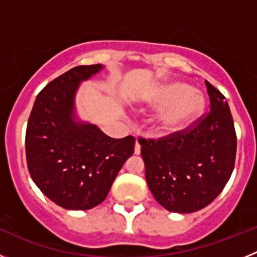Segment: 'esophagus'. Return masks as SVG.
Returning <instances> with one entry per match:
<instances>
[{"mask_svg":"<svg viewBox=\"0 0 257 257\" xmlns=\"http://www.w3.org/2000/svg\"><path fill=\"white\" fill-rule=\"evenodd\" d=\"M134 152H135V154H140V144L139 142H138V139H136V144H135V149H134Z\"/></svg>","mask_w":257,"mask_h":257,"instance_id":"obj_1","label":"esophagus"}]
</instances>
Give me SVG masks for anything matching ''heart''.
<instances>
[{
	"mask_svg": "<svg viewBox=\"0 0 257 257\" xmlns=\"http://www.w3.org/2000/svg\"><path fill=\"white\" fill-rule=\"evenodd\" d=\"M149 105L160 108L153 119V130L160 136L181 133L203 113L205 95L179 81L160 85L149 95Z\"/></svg>",
	"mask_w": 257,
	"mask_h": 257,
	"instance_id": "b5f03b06",
	"label": "heart"
}]
</instances>
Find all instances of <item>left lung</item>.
I'll list each match as a JSON object with an SVG mask.
<instances>
[{
    "label": "left lung",
    "mask_w": 257,
    "mask_h": 257,
    "mask_svg": "<svg viewBox=\"0 0 257 257\" xmlns=\"http://www.w3.org/2000/svg\"><path fill=\"white\" fill-rule=\"evenodd\" d=\"M211 112L192 128L157 140L140 139L145 180L167 211L196 212L210 205L234 169L237 136L228 101L206 81Z\"/></svg>",
    "instance_id": "left-lung-1"
}]
</instances>
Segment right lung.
Listing matches in <instances>:
<instances>
[{
  "label": "right lung",
  "instance_id": "1",
  "mask_svg": "<svg viewBox=\"0 0 257 257\" xmlns=\"http://www.w3.org/2000/svg\"><path fill=\"white\" fill-rule=\"evenodd\" d=\"M104 65H81L47 83L28 119L29 174L49 199L67 210H90L108 196L115 176L134 154L135 138L112 139L77 115L79 85Z\"/></svg>",
  "mask_w": 257,
  "mask_h": 257
}]
</instances>
